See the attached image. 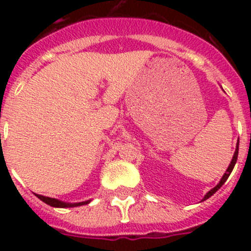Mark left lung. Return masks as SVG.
I'll return each mask as SVG.
<instances>
[{"mask_svg": "<svg viewBox=\"0 0 251 251\" xmlns=\"http://www.w3.org/2000/svg\"><path fill=\"white\" fill-rule=\"evenodd\" d=\"M238 153H239V142H238V145H236V150H235L234 157H232L231 162H230V165H229V167H227V170H226V172H225V174H224L223 178L220 179V182L217 183V185L215 186V187L212 188V190H210V191H208L207 194L205 195V197H203V200H207L208 197H211L212 195H214L215 192H216L217 190H219V188H220L221 186H223L224 183L226 182V179L229 178L230 174H231V172H232V170H234V166H235V163H236V159H238Z\"/></svg>", "mask_w": 251, "mask_h": 251, "instance_id": "1", "label": "left lung"}]
</instances>
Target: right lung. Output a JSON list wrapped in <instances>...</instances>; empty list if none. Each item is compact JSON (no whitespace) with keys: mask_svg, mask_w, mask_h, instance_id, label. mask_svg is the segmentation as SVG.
<instances>
[{"mask_svg":"<svg viewBox=\"0 0 251 251\" xmlns=\"http://www.w3.org/2000/svg\"><path fill=\"white\" fill-rule=\"evenodd\" d=\"M39 197L40 200L44 201L48 205L52 206V207H75V206H81V205H86V203H89L90 201H84V202H76V203H68V202H63V201L56 200V199H51V197H46V196H41V195H36Z\"/></svg>","mask_w":251,"mask_h":251,"instance_id":"1","label":"right lung"}]
</instances>
